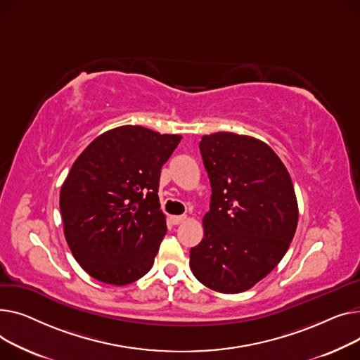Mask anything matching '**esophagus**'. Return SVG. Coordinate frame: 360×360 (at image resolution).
Returning <instances> with one entry per match:
<instances>
[{"label": "esophagus", "instance_id": "esophagus-1", "mask_svg": "<svg viewBox=\"0 0 360 360\" xmlns=\"http://www.w3.org/2000/svg\"><path fill=\"white\" fill-rule=\"evenodd\" d=\"M170 219H172V222H173L174 225H179V224H183V222L187 219V217H186V215H180V217H172Z\"/></svg>", "mask_w": 360, "mask_h": 360}]
</instances>
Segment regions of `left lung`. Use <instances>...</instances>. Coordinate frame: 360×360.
I'll list each match as a JSON object with an SVG mask.
<instances>
[{"label": "left lung", "instance_id": "obj_1", "mask_svg": "<svg viewBox=\"0 0 360 360\" xmlns=\"http://www.w3.org/2000/svg\"><path fill=\"white\" fill-rule=\"evenodd\" d=\"M199 148L212 196L190 269L209 289L240 293L286 255L298 225L297 196L285 164L263 141L217 132L202 136Z\"/></svg>", "mask_w": 360, "mask_h": 360}]
</instances>
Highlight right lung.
Masks as SVG:
<instances>
[{
    "label": "right lung",
    "instance_id": "1",
    "mask_svg": "<svg viewBox=\"0 0 360 360\" xmlns=\"http://www.w3.org/2000/svg\"><path fill=\"white\" fill-rule=\"evenodd\" d=\"M180 141L124 124L97 136L72 164L59 195L63 234L91 278L123 286L151 270L167 232L161 168Z\"/></svg>",
    "mask_w": 360,
    "mask_h": 360
}]
</instances>
